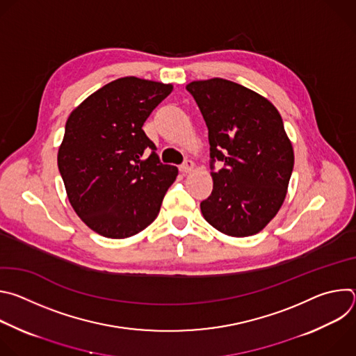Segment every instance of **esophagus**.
Masks as SVG:
<instances>
[{
	"label": "esophagus",
	"mask_w": 356,
	"mask_h": 356,
	"mask_svg": "<svg viewBox=\"0 0 356 356\" xmlns=\"http://www.w3.org/2000/svg\"><path fill=\"white\" fill-rule=\"evenodd\" d=\"M193 169H194V163H193L191 161H186V162L179 168V170H180L183 175L190 173Z\"/></svg>",
	"instance_id": "1"
}]
</instances>
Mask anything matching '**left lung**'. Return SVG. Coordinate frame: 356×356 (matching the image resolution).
<instances>
[{
  "label": "left lung",
  "mask_w": 356,
  "mask_h": 356,
  "mask_svg": "<svg viewBox=\"0 0 356 356\" xmlns=\"http://www.w3.org/2000/svg\"><path fill=\"white\" fill-rule=\"evenodd\" d=\"M186 88L209 128L214 186L201 213L225 235H255L280 210L293 172L282 117L268 98L225 79L191 81ZM216 160L225 162L217 172Z\"/></svg>",
  "instance_id": "obj_1"
}]
</instances>
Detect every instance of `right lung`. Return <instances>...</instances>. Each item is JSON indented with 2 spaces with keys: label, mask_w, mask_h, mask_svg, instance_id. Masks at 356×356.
Returning a JSON list of instances; mask_svg holds the SVG:
<instances>
[{
  "label": "right lung",
  "mask_w": 356,
  "mask_h": 356,
  "mask_svg": "<svg viewBox=\"0 0 356 356\" xmlns=\"http://www.w3.org/2000/svg\"><path fill=\"white\" fill-rule=\"evenodd\" d=\"M172 90V84L122 77L69 115L58 166L73 210L97 234L124 239L158 217L179 170L159 162L142 127Z\"/></svg>",
  "instance_id": "add662e5"
}]
</instances>
